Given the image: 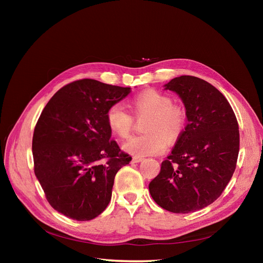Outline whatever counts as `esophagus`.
<instances>
[{"label":"esophagus","instance_id":"34e87169","mask_svg":"<svg viewBox=\"0 0 263 263\" xmlns=\"http://www.w3.org/2000/svg\"><path fill=\"white\" fill-rule=\"evenodd\" d=\"M142 157H138V156H135V157H133V159H132V162L133 163H137V162H140L141 160H142Z\"/></svg>","mask_w":263,"mask_h":263}]
</instances>
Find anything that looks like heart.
<instances>
[{
	"label": "heart",
	"mask_w": 263,
	"mask_h": 263,
	"mask_svg": "<svg viewBox=\"0 0 263 263\" xmlns=\"http://www.w3.org/2000/svg\"><path fill=\"white\" fill-rule=\"evenodd\" d=\"M129 107L137 117L148 115L142 125L145 134L126 141V153L144 157L162 154L168 141H177L184 132L187 122L186 109L174 104L170 95L154 89L138 93L129 101ZM106 122L115 135L127 138L134 126V118L121 104H114L106 112Z\"/></svg>",
	"instance_id": "b5f03b06"
}]
</instances>
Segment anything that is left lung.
I'll return each instance as SVG.
<instances>
[{"label": "left lung", "instance_id": "8db88e82", "mask_svg": "<svg viewBox=\"0 0 263 263\" xmlns=\"http://www.w3.org/2000/svg\"><path fill=\"white\" fill-rule=\"evenodd\" d=\"M164 86L184 103L187 125L149 183V192L166 211L193 213L216 201L232 179L239 127L227 99L211 83L181 76Z\"/></svg>", "mask_w": 263, "mask_h": 263}]
</instances>
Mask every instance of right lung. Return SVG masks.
<instances>
[{
	"label": "right lung",
	"instance_id": "add662e5",
	"mask_svg": "<svg viewBox=\"0 0 263 263\" xmlns=\"http://www.w3.org/2000/svg\"><path fill=\"white\" fill-rule=\"evenodd\" d=\"M130 87L92 79L71 82L47 103L33 136L34 171L51 208L74 220H91L112 198L117 171L132 157L110 139L107 109Z\"/></svg>",
	"mask_w": 263,
	"mask_h": 263
}]
</instances>
